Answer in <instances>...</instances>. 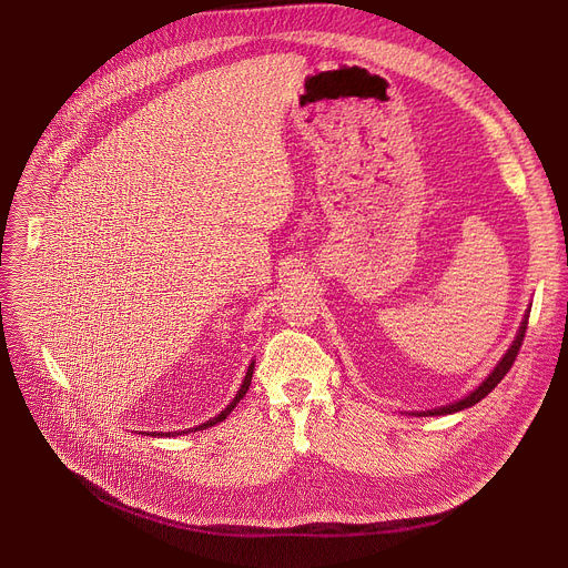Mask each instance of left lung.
Segmentation results:
<instances>
[{"instance_id": "1", "label": "left lung", "mask_w": 568, "mask_h": 568, "mask_svg": "<svg viewBox=\"0 0 568 568\" xmlns=\"http://www.w3.org/2000/svg\"><path fill=\"white\" fill-rule=\"evenodd\" d=\"M527 320H529V315H525V320H523V326H520V332H518V336H516V341H514V345L506 349V354L501 356L499 359V364L495 366V371L479 384L476 386V389L469 394V396H465V398H460V400H456V403H452V405H444V407H437V409H428V412H419V416H442V414H454V412H460V409H467V407H471V405H476L479 400H484L495 386L504 379V375L509 373V368L514 366V362H516V356H518V352H520V345H523V338H525V329H527Z\"/></svg>"}]
</instances>
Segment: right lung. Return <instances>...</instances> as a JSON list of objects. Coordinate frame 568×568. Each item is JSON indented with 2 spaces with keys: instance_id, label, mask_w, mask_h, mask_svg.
Instances as JSON below:
<instances>
[{
  "instance_id": "add662e5",
  "label": "right lung",
  "mask_w": 568,
  "mask_h": 568,
  "mask_svg": "<svg viewBox=\"0 0 568 568\" xmlns=\"http://www.w3.org/2000/svg\"><path fill=\"white\" fill-rule=\"evenodd\" d=\"M253 368H255V362L248 366V371H246V377H244V382H242V386H239V392H236V396L232 398V403L219 414V416H214V419H209L206 424H202V426H195V428H191V430H204V428H212L214 424H221V422H225L227 419V414L236 407V403L242 400L244 396H246V392H248V386H251V379H253ZM191 430H174V433H165V437H174V435H182V433H191ZM149 435V433H146ZM156 435V433H154ZM159 435H163V433H159Z\"/></svg>"
}]
</instances>
